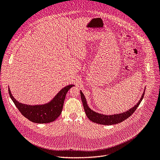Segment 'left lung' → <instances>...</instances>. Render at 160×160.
Listing matches in <instances>:
<instances>
[{
	"label": "left lung",
	"instance_id": "obj_1",
	"mask_svg": "<svg viewBox=\"0 0 160 160\" xmlns=\"http://www.w3.org/2000/svg\"><path fill=\"white\" fill-rule=\"evenodd\" d=\"M144 92H145V89L141 97V99L133 108H130L129 110L126 111V112H124L123 113L112 114V115H105V114H99L95 112V111L92 110L88 105L86 97L84 93L82 92L81 90H80V95H81V99L83 103V106H84L85 112L88 118L89 119V120H91L93 122L96 123L109 126V125H114V124L120 123L124 121L125 120H126L127 118H128L129 117H130L132 114H133V113H134V112L136 110L138 105H140L141 102L142 101L144 97Z\"/></svg>",
	"mask_w": 160,
	"mask_h": 160
}]
</instances>
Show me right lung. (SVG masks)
Instances as JSON below:
<instances>
[{"label":"right lung","instance_id":"obj_1","mask_svg":"<svg viewBox=\"0 0 160 160\" xmlns=\"http://www.w3.org/2000/svg\"><path fill=\"white\" fill-rule=\"evenodd\" d=\"M74 85H68L62 88L53 98L46 104L30 105L18 101L12 95L10 88L9 95L11 99L22 114L29 120L37 123H50L56 120L63 110L65 96Z\"/></svg>","mask_w":160,"mask_h":160}]
</instances>
